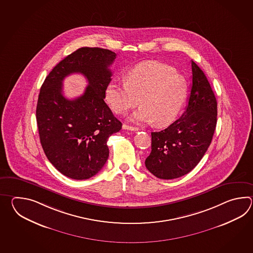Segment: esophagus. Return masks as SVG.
Here are the masks:
<instances>
[{"mask_svg": "<svg viewBox=\"0 0 253 253\" xmlns=\"http://www.w3.org/2000/svg\"><path fill=\"white\" fill-rule=\"evenodd\" d=\"M123 129H126V130H130V131H137L138 128L137 127H134V126H128V125H123Z\"/></svg>", "mask_w": 253, "mask_h": 253, "instance_id": "esophagus-1", "label": "esophagus"}]
</instances>
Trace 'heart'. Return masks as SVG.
I'll list each match as a JSON object with an SVG mask.
<instances>
[{"mask_svg": "<svg viewBox=\"0 0 253 253\" xmlns=\"http://www.w3.org/2000/svg\"><path fill=\"white\" fill-rule=\"evenodd\" d=\"M185 96L183 76L172 67L149 61L130 70L125 83L111 82L106 90L108 104L115 113L125 115L138 105L130 119L136 123L165 126L173 121Z\"/></svg>", "mask_w": 253, "mask_h": 253, "instance_id": "1", "label": "heart"}]
</instances>
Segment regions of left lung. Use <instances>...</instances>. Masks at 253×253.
<instances>
[{
    "label": "left lung",
    "mask_w": 253,
    "mask_h": 253,
    "mask_svg": "<svg viewBox=\"0 0 253 253\" xmlns=\"http://www.w3.org/2000/svg\"><path fill=\"white\" fill-rule=\"evenodd\" d=\"M217 123V101L204 71L192 60L188 104L181 118L160 132H152L145 167L160 179L191 172L210 145Z\"/></svg>",
    "instance_id": "1"
}]
</instances>
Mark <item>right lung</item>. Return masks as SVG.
<instances>
[{"label":"right lung","instance_id":"obj_1","mask_svg":"<svg viewBox=\"0 0 253 253\" xmlns=\"http://www.w3.org/2000/svg\"><path fill=\"white\" fill-rule=\"evenodd\" d=\"M116 53L106 48H79L49 72L39 94L36 119L43 151L68 177L84 180L99 172L109 155L108 137L122 128L104 101ZM81 73L89 82L81 97L63 96L64 78Z\"/></svg>","mask_w":253,"mask_h":253}]
</instances>
